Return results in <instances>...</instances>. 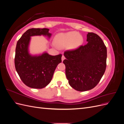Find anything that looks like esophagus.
<instances>
[{
	"label": "esophagus",
	"mask_w": 124,
	"mask_h": 124,
	"mask_svg": "<svg viewBox=\"0 0 124 124\" xmlns=\"http://www.w3.org/2000/svg\"><path fill=\"white\" fill-rule=\"evenodd\" d=\"M65 59V56H63V55H62V62H63V60H64Z\"/></svg>",
	"instance_id": "1"
}]
</instances>
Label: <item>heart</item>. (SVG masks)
<instances>
[{
    "instance_id": "obj_1",
    "label": "heart",
    "mask_w": 124,
    "mask_h": 124,
    "mask_svg": "<svg viewBox=\"0 0 124 124\" xmlns=\"http://www.w3.org/2000/svg\"><path fill=\"white\" fill-rule=\"evenodd\" d=\"M54 42L58 47H67L69 50H73L81 46L83 38L78 32L72 31L58 33L55 37Z\"/></svg>"
}]
</instances>
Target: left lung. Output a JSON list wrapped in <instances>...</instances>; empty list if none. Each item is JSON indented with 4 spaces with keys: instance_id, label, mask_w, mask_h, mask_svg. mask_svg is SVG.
<instances>
[{
    "instance_id": "left-lung-1",
    "label": "left lung",
    "mask_w": 124,
    "mask_h": 124,
    "mask_svg": "<svg viewBox=\"0 0 124 124\" xmlns=\"http://www.w3.org/2000/svg\"><path fill=\"white\" fill-rule=\"evenodd\" d=\"M87 43L64 53L66 75L69 85L76 91L94 88L106 69L107 50L102 40L96 33L88 32Z\"/></svg>"
}]
</instances>
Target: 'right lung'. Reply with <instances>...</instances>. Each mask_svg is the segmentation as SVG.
Here are the masks:
<instances>
[{"label":"right lung","mask_w":124,"mask_h":124,"mask_svg":"<svg viewBox=\"0 0 124 124\" xmlns=\"http://www.w3.org/2000/svg\"><path fill=\"white\" fill-rule=\"evenodd\" d=\"M47 28H31L22 36L16 44L15 67L23 83L32 88H42L50 83L55 69L62 62V54L52 56L47 52L32 55L29 52L31 37L52 34Z\"/></svg>","instance_id":"obj_1"}]
</instances>
